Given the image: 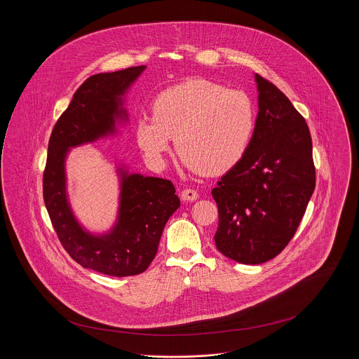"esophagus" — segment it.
Masks as SVG:
<instances>
[{"instance_id":"obj_1","label":"esophagus","mask_w":359,"mask_h":359,"mask_svg":"<svg viewBox=\"0 0 359 359\" xmlns=\"http://www.w3.org/2000/svg\"><path fill=\"white\" fill-rule=\"evenodd\" d=\"M181 199L184 202H195L199 199V194L195 189H184L181 192Z\"/></svg>"}]
</instances>
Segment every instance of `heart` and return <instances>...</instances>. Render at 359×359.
<instances>
[{
  "label": "heart",
  "mask_w": 359,
  "mask_h": 359,
  "mask_svg": "<svg viewBox=\"0 0 359 359\" xmlns=\"http://www.w3.org/2000/svg\"><path fill=\"white\" fill-rule=\"evenodd\" d=\"M255 124V110L245 93L194 79L160 93L152 104V117H141L135 134L154 164L164 161L175 138L185 168L221 175L245 157Z\"/></svg>",
  "instance_id": "1"
}]
</instances>
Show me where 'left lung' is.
<instances>
[{"label":"left lung","mask_w":359,"mask_h":359,"mask_svg":"<svg viewBox=\"0 0 359 359\" xmlns=\"http://www.w3.org/2000/svg\"><path fill=\"white\" fill-rule=\"evenodd\" d=\"M258 114L250 147L211 195L218 205L217 249L241 264L278 256L294 236L315 189L306 118L256 74Z\"/></svg>","instance_id":"8db88e82"}]
</instances>
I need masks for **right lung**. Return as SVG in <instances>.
<instances>
[{
	"label": "right lung",
	"mask_w": 359,
	"mask_h": 359,
	"mask_svg": "<svg viewBox=\"0 0 359 359\" xmlns=\"http://www.w3.org/2000/svg\"><path fill=\"white\" fill-rule=\"evenodd\" d=\"M145 66L88 77L74 93L52 130L43 195L52 226L76 262L109 276L142 273L154 261L165 222L180 207L171 181L120 174V205L114 226L94 235L79 224L66 195L65 160L70 148L116 133V121L127 120L123 97Z\"/></svg>",
	"instance_id": "1"
}]
</instances>
